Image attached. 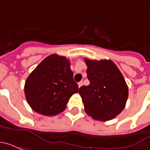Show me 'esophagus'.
<instances>
[{
	"mask_svg": "<svg viewBox=\"0 0 150 150\" xmlns=\"http://www.w3.org/2000/svg\"><path fill=\"white\" fill-rule=\"evenodd\" d=\"M78 86H79V88H80V87H82L83 86V82H79L78 83Z\"/></svg>",
	"mask_w": 150,
	"mask_h": 150,
	"instance_id": "1",
	"label": "esophagus"
}]
</instances>
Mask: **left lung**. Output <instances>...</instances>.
Wrapping results in <instances>:
<instances>
[{"instance_id":"1","label":"left lung","mask_w":150,"mask_h":150,"mask_svg":"<svg viewBox=\"0 0 150 150\" xmlns=\"http://www.w3.org/2000/svg\"><path fill=\"white\" fill-rule=\"evenodd\" d=\"M84 60L90 84L82 86L79 93L85 112L96 120H110L125 107L129 89L125 78L111 60Z\"/></svg>"}]
</instances>
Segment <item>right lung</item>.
I'll list each match as a JSON object with an SVG mask.
<instances>
[{
  "label": "right lung",
  "instance_id": "obj_1",
  "mask_svg": "<svg viewBox=\"0 0 150 150\" xmlns=\"http://www.w3.org/2000/svg\"><path fill=\"white\" fill-rule=\"evenodd\" d=\"M70 66L66 57L51 54L31 72L24 89L27 103L34 112L51 116L65 110L69 99L79 91Z\"/></svg>",
  "mask_w": 150,
  "mask_h": 150
}]
</instances>
